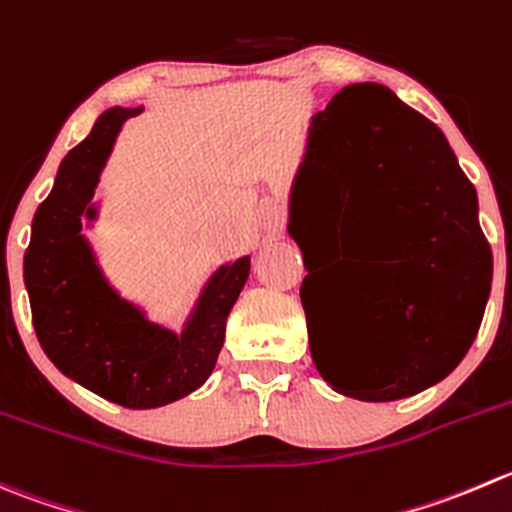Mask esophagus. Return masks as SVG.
Instances as JSON below:
<instances>
[{
  "mask_svg": "<svg viewBox=\"0 0 512 512\" xmlns=\"http://www.w3.org/2000/svg\"><path fill=\"white\" fill-rule=\"evenodd\" d=\"M265 225L267 227H277V215H267L265 217Z\"/></svg>",
  "mask_w": 512,
  "mask_h": 512,
  "instance_id": "1",
  "label": "esophagus"
}]
</instances>
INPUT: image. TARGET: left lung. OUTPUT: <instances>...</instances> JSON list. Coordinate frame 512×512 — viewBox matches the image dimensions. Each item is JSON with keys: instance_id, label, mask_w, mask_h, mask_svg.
I'll return each mask as SVG.
<instances>
[{"instance_id": "obj_1", "label": "left lung", "mask_w": 512, "mask_h": 512, "mask_svg": "<svg viewBox=\"0 0 512 512\" xmlns=\"http://www.w3.org/2000/svg\"><path fill=\"white\" fill-rule=\"evenodd\" d=\"M300 187L320 197L325 217H337L350 255H372V247L385 255L380 270L360 272L340 290L357 352L310 340L322 380L365 403L410 398L445 380L480 330L493 252L480 230L478 192L443 132L388 87L350 84L312 117L287 222L302 250Z\"/></svg>"}]
</instances>
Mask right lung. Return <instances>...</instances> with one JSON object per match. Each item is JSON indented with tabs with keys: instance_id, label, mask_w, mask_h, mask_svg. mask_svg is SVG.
Masks as SVG:
<instances>
[{
	"instance_id": "obj_1",
	"label": "right lung",
	"mask_w": 512,
	"mask_h": 512,
	"mask_svg": "<svg viewBox=\"0 0 512 512\" xmlns=\"http://www.w3.org/2000/svg\"><path fill=\"white\" fill-rule=\"evenodd\" d=\"M142 107H112L59 165L37 207L24 252V285L39 345L69 380L109 403L150 410L205 385L225 342L250 255L220 265L202 285L180 332L152 322L107 280L82 227H92L94 190L119 130Z\"/></svg>"
}]
</instances>
